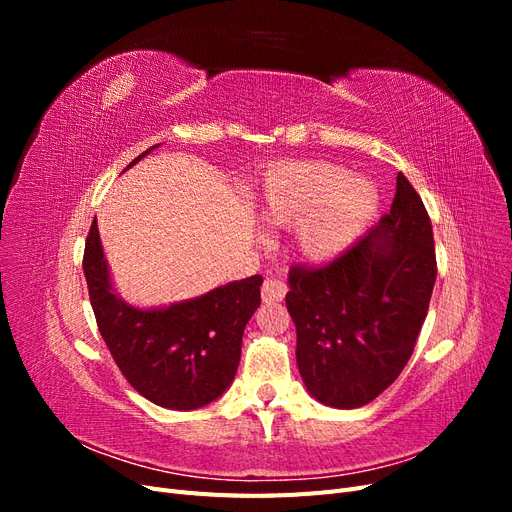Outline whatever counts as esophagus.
I'll list each match as a JSON object with an SVG mask.
<instances>
[{"instance_id": "34e87169", "label": "esophagus", "mask_w": 512, "mask_h": 512, "mask_svg": "<svg viewBox=\"0 0 512 512\" xmlns=\"http://www.w3.org/2000/svg\"><path fill=\"white\" fill-rule=\"evenodd\" d=\"M288 286L284 282V277H277V275H269L265 282H262L260 294H262V301L265 303H275V301H282L286 297Z\"/></svg>"}]
</instances>
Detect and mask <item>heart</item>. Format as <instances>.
<instances>
[{
  "instance_id": "b5f03b06",
  "label": "heart",
  "mask_w": 512,
  "mask_h": 512,
  "mask_svg": "<svg viewBox=\"0 0 512 512\" xmlns=\"http://www.w3.org/2000/svg\"><path fill=\"white\" fill-rule=\"evenodd\" d=\"M380 192L367 177L329 162H286L267 170L260 190L262 215L273 224H297L303 256L327 260L344 252L374 220Z\"/></svg>"
}]
</instances>
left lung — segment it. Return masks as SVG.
<instances>
[{"mask_svg": "<svg viewBox=\"0 0 512 512\" xmlns=\"http://www.w3.org/2000/svg\"><path fill=\"white\" fill-rule=\"evenodd\" d=\"M436 275L431 220L399 173L376 228L327 265L290 267L286 307L307 391L350 410L389 389L414 352Z\"/></svg>", "mask_w": 512, "mask_h": 512, "instance_id": "left-lung-1", "label": "left lung"}]
</instances>
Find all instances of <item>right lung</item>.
I'll list each match as a JSON object with an SVG mask.
<instances>
[{"instance_id":"1","label":"right lung","mask_w":512,"mask_h":512,"mask_svg":"<svg viewBox=\"0 0 512 512\" xmlns=\"http://www.w3.org/2000/svg\"><path fill=\"white\" fill-rule=\"evenodd\" d=\"M83 271L100 335L132 389L170 410H196L228 389L241 361L245 324L260 305V275L164 309H136L113 292L96 220L85 241Z\"/></svg>"}]
</instances>
